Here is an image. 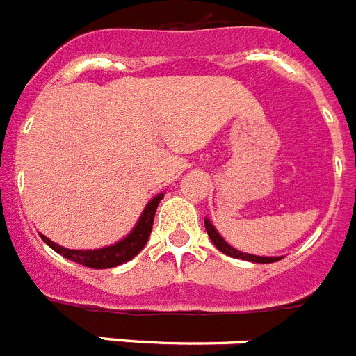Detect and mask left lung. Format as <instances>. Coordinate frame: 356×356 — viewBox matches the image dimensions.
Here are the masks:
<instances>
[{
	"label": "left lung",
	"mask_w": 356,
	"mask_h": 356,
	"mask_svg": "<svg viewBox=\"0 0 356 356\" xmlns=\"http://www.w3.org/2000/svg\"><path fill=\"white\" fill-rule=\"evenodd\" d=\"M204 224H206V232L207 235H209V238H211V243L217 246L222 254L229 255V257H235V259H244V261H252V263H275V261H280L281 257H259V255H252V254H244V252H238V250H235L233 246H229V244L224 241L222 237H220V233L215 229V226H213L211 222H209V218H206L204 220Z\"/></svg>",
	"instance_id": "1"
}]
</instances>
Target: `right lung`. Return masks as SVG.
Returning <instances> with one entry per match:
<instances>
[{"label":"right lung","instance_id":"obj_1","mask_svg":"<svg viewBox=\"0 0 356 356\" xmlns=\"http://www.w3.org/2000/svg\"><path fill=\"white\" fill-rule=\"evenodd\" d=\"M163 198V193H160L158 196H154L152 200L147 204V207L141 213L138 224L134 226L132 232L127 235L124 238H121L119 243L112 244V246H104V248L99 250H67L64 246H58L53 241H49L47 237H44L40 233V237L47 246L55 250L56 254L64 255L65 259H70L73 263H79L82 266H88V268H113L118 264H123L130 259H134L136 255L145 248V244L149 241L150 232H152V222H154L156 209H158V204Z\"/></svg>","mask_w":356,"mask_h":356}]
</instances>
